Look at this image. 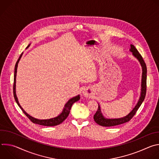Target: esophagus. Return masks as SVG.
Here are the masks:
<instances>
[{
	"instance_id": "34e87169",
	"label": "esophagus",
	"mask_w": 159,
	"mask_h": 159,
	"mask_svg": "<svg viewBox=\"0 0 159 159\" xmlns=\"http://www.w3.org/2000/svg\"><path fill=\"white\" fill-rule=\"evenodd\" d=\"M82 93H83V94H84L85 97H88L89 96H90V92H89V90L88 89H84Z\"/></svg>"
}]
</instances>
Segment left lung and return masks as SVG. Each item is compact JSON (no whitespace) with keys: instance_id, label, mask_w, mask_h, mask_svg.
<instances>
[{"instance_id":"8db88e82","label":"left lung","mask_w":159,"mask_h":159,"mask_svg":"<svg viewBox=\"0 0 159 159\" xmlns=\"http://www.w3.org/2000/svg\"><path fill=\"white\" fill-rule=\"evenodd\" d=\"M131 48L129 49V51L132 52L133 55L138 59V60L140 61L141 66L142 67V85H141V94L140 99L135 106V107L133 109V110L129 113L128 115H126L125 117L121 118H117V119H107L104 117L102 115L101 107L99 104H98V109L97 112L95 113L94 115V120L96 123L98 125L102 126H116L125 123H126L129 121L135 115V113L137 112V110L142 104L143 101L145 99V95H146V90H147V66L146 64L142 57V55L139 53L138 50L134 47V45L131 44Z\"/></svg>"}]
</instances>
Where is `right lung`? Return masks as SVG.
Returning <instances> with one entry per match:
<instances>
[{"mask_svg": "<svg viewBox=\"0 0 159 159\" xmlns=\"http://www.w3.org/2000/svg\"><path fill=\"white\" fill-rule=\"evenodd\" d=\"M30 44H28V46L26 47V49L30 46ZM22 55V54L20 55L19 59L17 60L16 65H15V69H14V85H13V94H14V97L15 99L16 102H17V105L19 106V107L21 109V110L26 115V116L33 123H36L39 125H43V126H57L58 125H60V123H61L67 117L69 116V113H70V109L72 107V104L78 101L80 99V95H78L75 97H74L72 98H71L69 100L65 106L64 108L61 112V114H60L58 116L55 117V118H50V119H48V120H38L36 118H34L32 116H31L30 115H28V113L22 109V107L20 106V105L19 103L17 96H16V74H17V65H18V63L21 58Z\"/></svg>", "mask_w": 159, "mask_h": 159, "instance_id": "1", "label": "right lung"}]
</instances>
